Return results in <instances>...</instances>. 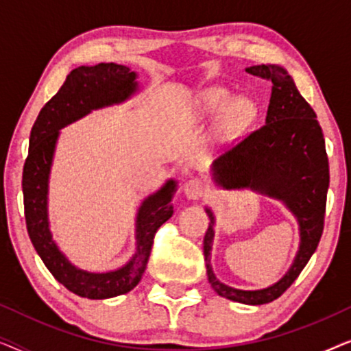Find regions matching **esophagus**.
<instances>
[{
    "label": "esophagus",
    "instance_id": "obj_1",
    "mask_svg": "<svg viewBox=\"0 0 351 351\" xmlns=\"http://www.w3.org/2000/svg\"><path fill=\"white\" fill-rule=\"evenodd\" d=\"M206 190H208V186H206V184L201 179H190V180H186L184 185V193L186 198H190V199L203 198Z\"/></svg>",
    "mask_w": 351,
    "mask_h": 351
}]
</instances>
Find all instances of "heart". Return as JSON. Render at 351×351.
<instances>
[{"label": "heart", "instance_id": "1", "mask_svg": "<svg viewBox=\"0 0 351 351\" xmlns=\"http://www.w3.org/2000/svg\"><path fill=\"white\" fill-rule=\"evenodd\" d=\"M203 114H223V126L227 132L234 134L246 129L257 114V107L249 99H237L232 90L225 88H213L203 94L199 102Z\"/></svg>", "mask_w": 351, "mask_h": 351}]
</instances>
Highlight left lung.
I'll use <instances>...</instances> for the list:
<instances>
[{"label":"left lung","instance_id":"1","mask_svg":"<svg viewBox=\"0 0 351 351\" xmlns=\"http://www.w3.org/2000/svg\"><path fill=\"white\" fill-rule=\"evenodd\" d=\"M247 73L271 81L265 124L243 137L237 147L214 162V179L225 189L251 186L287 204L300 223V249L291 270L276 285L262 291H239L214 276L209 254L214 239V215L204 234V261L213 289L219 295L247 305L276 300L308 263L324 228L329 189V160L323 129L315 110L302 97L282 66L254 65Z\"/></svg>","mask_w":351,"mask_h":351}]
</instances>
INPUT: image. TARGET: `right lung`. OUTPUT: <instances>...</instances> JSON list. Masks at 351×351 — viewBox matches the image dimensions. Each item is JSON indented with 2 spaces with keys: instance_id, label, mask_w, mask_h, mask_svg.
Returning <instances> with one entry per match:
<instances>
[{
  "instance_id": "right-lung-1",
  "label": "right lung",
  "mask_w": 351,
  "mask_h": 351,
  "mask_svg": "<svg viewBox=\"0 0 351 351\" xmlns=\"http://www.w3.org/2000/svg\"><path fill=\"white\" fill-rule=\"evenodd\" d=\"M134 80V71L117 64L78 66L70 71L59 93L47 100L38 114L23 165L22 190L28 237L52 276L70 292L86 299H108L134 289L145 271L158 228L174 214L171 201L176 193V182L169 180L158 193L143 201L137 215V254L126 267L117 271L78 270L52 241L46 209L47 177L59 129L88 114L90 110L128 99L136 90L137 83Z\"/></svg>"
}]
</instances>
